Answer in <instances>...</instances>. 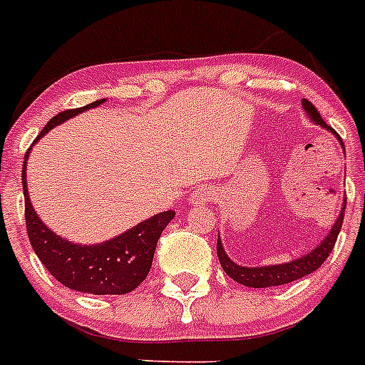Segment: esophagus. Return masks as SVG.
<instances>
[{"label": "esophagus", "mask_w": 365, "mask_h": 365, "mask_svg": "<svg viewBox=\"0 0 365 365\" xmlns=\"http://www.w3.org/2000/svg\"><path fill=\"white\" fill-rule=\"evenodd\" d=\"M215 197V190L212 188H205V186H200L197 190H194L192 194V203H207Z\"/></svg>", "instance_id": "obj_1"}]
</instances>
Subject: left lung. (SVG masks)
I'll use <instances>...</instances> for the list:
<instances>
[{"label":"left lung","instance_id":"left-lung-1","mask_svg":"<svg viewBox=\"0 0 365 365\" xmlns=\"http://www.w3.org/2000/svg\"><path fill=\"white\" fill-rule=\"evenodd\" d=\"M303 109L307 110L309 116H311V120H314L317 124H320L326 130H330L334 132L324 120H322V116L317 110L311 101L303 100ZM335 133V132H334ZM337 135V133H335ZM337 139H341L337 135ZM343 143V141H341ZM346 203V200H345ZM346 207V205H345ZM343 217H345V209L341 211L339 218L335 220L334 228L331 232L328 233V237L322 241V243L317 247L314 250L307 252V255L303 256V258H298V260L288 262V264H281V265H262V267H243V265L233 264L230 260L226 252L222 249V243H220V237L217 241V255L218 260H220V265H222V269L232 277L235 282H241L245 287L250 288H267V287H281V284H288V282L298 281L302 277H307L309 273H313L320 267V265L324 264V260L330 256V252L334 250L335 241H337V235L341 232V224H343Z\"/></svg>","mask_w":365,"mask_h":365}]
</instances>
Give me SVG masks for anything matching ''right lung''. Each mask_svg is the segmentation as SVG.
I'll return each instance as SVG.
<instances>
[{"mask_svg": "<svg viewBox=\"0 0 365 365\" xmlns=\"http://www.w3.org/2000/svg\"><path fill=\"white\" fill-rule=\"evenodd\" d=\"M103 101L105 100H98L78 109L62 110L60 115L52 116L51 120L46 122V126L41 130L37 139L67 118L92 107H98ZM28 154H30V148L26 153V160H28ZM22 186H24L26 230H28V237H30L35 255L58 282L78 292L101 296V294H128L135 290L150 271L160 235L175 217L173 211L158 212L153 218H148L107 243L75 245L51 232L35 215L30 196H28V188H26V162L22 168Z\"/></svg>", "mask_w": 365, "mask_h": 365, "instance_id": "1", "label": "right lung"}]
</instances>
